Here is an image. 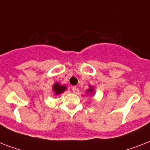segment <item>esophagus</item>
Wrapping results in <instances>:
<instances>
[{
	"label": "esophagus",
	"mask_w": 150,
	"mask_h": 150,
	"mask_svg": "<svg viewBox=\"0 0 150 150\" xmlns=\"http://www.w3.org/2000/svg\"><path fill=\"white\" fill-rule=\"evenodd\" d=\"M72 90H73V91H74V92H75V91H76V86H72Z\"/></svg>",
	"instance_id": "esophagus-1"
}]
</instances>
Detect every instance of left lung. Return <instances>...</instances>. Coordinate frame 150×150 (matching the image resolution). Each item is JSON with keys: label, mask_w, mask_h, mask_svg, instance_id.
<instances>
[{"label": "left lung", "mask_w": 150, "mask_h": 150, "mask_svg": "<svg viewBox=\"0 0 150 150\" xmlns=\"http://www.w3.org/2000/svg\"><path fill=\"white\" fill-rule=\"evenodd\" d=\"M87 91H88V92H93V90L92 89H90V90H88Z\"/></svg>", "instance_id": "1"}]
</instances>
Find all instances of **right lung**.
Segmentation results:
<instances>
[{
  "label": "right lung",
  "mask_w": 150,
  "mask_h": 150,
  "mask_svg": "<svg viewBox=\"0 0 150 150\" xmlns=\"http://www.w3.org/2000/svg\"><path fill=\"white\" fill-rule=\"evenodd\" d=\"M54 91L55 92V94H60L63 93L64 90H66V86H60L59 83H55L54 85Z\"/></svg>",
  "instance_id": "obj_1"
}]
</instances>
